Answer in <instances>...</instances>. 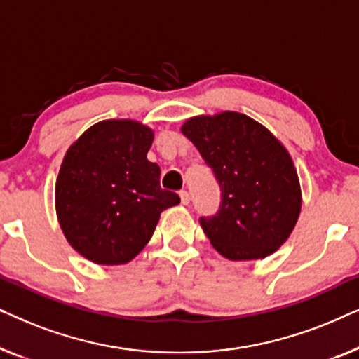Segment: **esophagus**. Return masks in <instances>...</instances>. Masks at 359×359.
Returning <instances> with one entry per match:
<instances>
[{"label": "esophagus", "mask_w": 359, "mask_h": 359, "mask_svg": "<svg viewBox=\"0 0 359 359\" xmlns=\"http://www.w3.org/2000/svg\"><path fill=\"white\" fill-rule=\"evenodd\" d=\"M180 198H181V204H183V205H188L189 204V193H188V191H181V193H180Z\"/></svg>", "instance_id": "esophagus-1"}]
</instances>
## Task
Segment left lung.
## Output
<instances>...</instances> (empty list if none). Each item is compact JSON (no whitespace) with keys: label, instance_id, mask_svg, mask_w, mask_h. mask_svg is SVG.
<instances>
[{"label":"left lung","instance_id":"1","mask_svg":"<svg viewBox=\"0 0 359 359\" xmlns=\"http://www.w3.org/2000/svg\"><path fill=\"white\" fill-rule=\"evenodd\" d=\"M222 191L217 214L201 227L232 262L263 259L289 238L301 214L297 170L281 142L235 111L191 117L181 126Z\"/></svg>","mask_w":359,"mask_h":359}]
</instances>
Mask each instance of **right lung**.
<instances>
[{
  "mask_svg": "<svg viewBox=\"0 0 359 359\" xmlns=\"http://www.w3.org/2000/svg\"><path fill=\"white\" fill-rule=\"evenodd\" d=\"M154 130L139 121L107 119L86 129L63 156L55 183L57 219L68 243L96 264L139 255L160 214L180 196L160 188V166L147 158Z\"/></svg>",
  "mask_w": 359,
  "mask_h": 359,
  "instance_id": "add662e5",
  "label": "right lung"
}]
</instances>
